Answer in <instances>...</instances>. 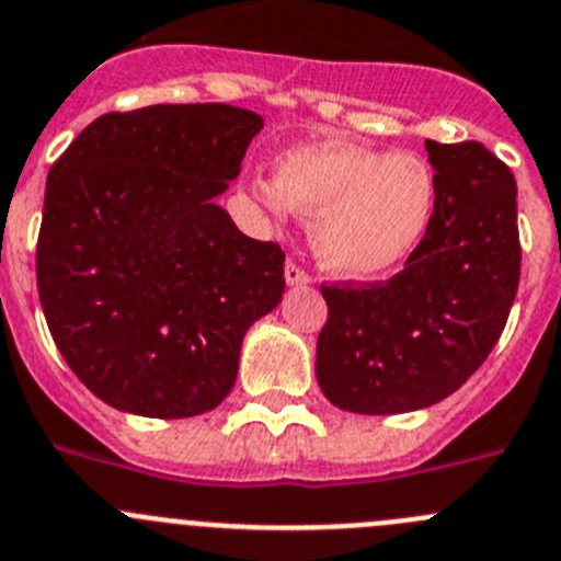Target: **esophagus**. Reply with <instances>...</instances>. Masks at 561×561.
<instances>
[{"label": "esophagus", "instance_id": "obj_1", "mask_svg": "<svg viewBox=\"0 0 561 561\" xmlns=\"http://www.w3.org/2000/svg\"><path fill=\"white\" fill-rule=\"evenodd\" d=\"M285 282L290 287H305V285H310V274H307L305 268H298L296 263H287L285 265Z\"/></svg>", "mask_w": 561, "mask_h": 561}]
</instances>
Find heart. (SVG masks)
Masks as SVG:
<instances>
[{"label": "heart", "mask_w": 561, "mask_h": 561, "mask_svg": "<svg viewBox=\"0 0 561 561\" xmlns=\"http://www.w3.org/2000/svg\"><path fill=\"white\" fill-rule=\"evenodd\" d=\"M251 193L271 216L310 218L318 263L357 282L404 265L437 213V180L421 154L334 140L279 154L274 182L254 180Z\"/></svg>", "instance_id": "1"}]
</instances>
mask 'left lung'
I'll list each match as a JSON object with an SVG mask.
<instances>
[{"mask_svg":"<svg viewBox=\"0 0 561 561\" xmlns=\"http://www.w3.org/2000/svg\"><path fill=\"white\" fill-rule=\"evenodd\" d=\"M437 213L385 285L321 287L316 376L334 407L399 415L448 399L493 352L520 282L517 185L484 146L426 140Z\"/></svg>","mask_w":561,"mask_h":561,"instance_id":"left-lung-1","label":"left lung"}]
</instances>
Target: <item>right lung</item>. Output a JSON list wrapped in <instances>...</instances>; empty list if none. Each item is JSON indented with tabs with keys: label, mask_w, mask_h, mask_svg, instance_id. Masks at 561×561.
I'll return each instance as SVG.
<instances>
[{
	"label": "right lung",
	"mask_w": 561,
	"mask_h": 561,
	"mask_svg": "<svg viewBox=\"0 0 561 561\" xmlns=\"http://www.w3.org/2000/svg\"><path fill=\"white\" fill-rule=\"evenodd\" d=\"M263 118L151 104L88 124L46 176L38 296L68 368L144 417L216 410L251 323L285 293V251L216 204Z\"/></svg>",
	"instance_id": "add662e5"
}]
</instances>
